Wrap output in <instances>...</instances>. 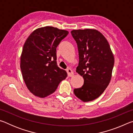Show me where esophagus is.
<instances>
[{"instance_id":"esophagus-1","label":"esophagus","mask_w":133,"mask_h":133,"mask_svg":"<svg viewBox=\"0 0 133 133\" xmlns=\"http://www.w3.org/2000/svg\"><path fill=\"white\" fill-rule=\"evenodd\" d=\"M66 71L67 72V75H68L69 77H71V76L73 75V71L71 70V69H70V68L67 69Z\"/></svg>"}]
</instances>
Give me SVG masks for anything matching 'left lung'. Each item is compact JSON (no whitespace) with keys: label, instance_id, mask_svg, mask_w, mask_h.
<instances>
[{"label":"left lung","instance_id":"1","mask_svg":"<svg viewBox=\"0 0 133 133\" xmlns=\"http://www.w3.org/2000/svg\"><path fill=\"white\" fill-rule=\"evenodd\" d=\"M71 35L77 44L79 63L76 71L84 78L76 96L87 102L98 98L111 78L114 58L110 45L100 31L94 29L73 30Z\"/></svg>","mask_w":133,"mask_h":133}]
</instances>
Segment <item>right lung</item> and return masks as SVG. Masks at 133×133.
I'll list each match as a JSON object with an SVG mask.
<instances>
[{
	"mask_svg": "<svg viewBox=\"0 0 133 133\" xmlns=\"http://www.w3.org/2000/svg\"><path fill=\"white\" fill-rule=\"evenodd\" d=\"M68 33L46 26L33 31L24 43L21 69L27 87L34 95L39 97L50 95L66 78L67 72L57 66L56 48Z\"/></svg>",
	"mask_w": 133,
	"mask_h": 133,
	"instance_id": "add662e5",
	"label": "right lung"
}]
</instances>
